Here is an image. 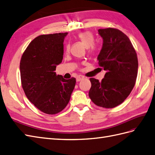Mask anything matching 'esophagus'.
Listing matches in <instances>:
<instances>
[{
    "label": "esophagus",
    "instance_id": "34e87169",
    "mask_svg": "<svg viewBox=\"0 0 155 155\" xmlns=\"http://www.w3.org/2000/svg\"><path fill=\"white\" fill-rule=\"evenodd\" d=\"M85 77L83 76V75H81V74H80V75H78V76L77 77V82H79V81H82V79H84Z\"/></svg>",
    "mask_w": 155,
    "mask_h": 155
}]
</instances>
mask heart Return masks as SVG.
<instances>
[{
    "label": "heart",
    "instance_id": "obj_1",
    "mask_svg": "<svg viewBox=\"0 0 155 155\" xmlns=\"http://www.w3.org/2000/svg\"><path fill=\"white\" fill-rule=\"evenodd\" d=\"M78 38L84 44L86 47L88 48L89 51L92 54H96L98 51V47L94 45L95 38L94 35L90 31H83L77 35ZM70 49V45L68 44L66 46L67 51H69Z\"/></svg>",
    "mask_w": 155,
    "mask_h": 155
}]
</instances>
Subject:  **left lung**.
I'll return each instance as SVG.
<instances>
[{"label":"left lung","mask_w":155,"mask_h":155,"mask_svg":"<svg viewBox=\"0 0 155 155\" xmlns=\"http://www.w3.org/2000/svg\"><path fill=\"white\" fill-rule=\"evenodd\" d=\"M103 46L98 55V64L106 71L100 82L90 78L89 97L94 104L113 108L127 98L136 84L138 60L136 51L129 38L114 28L100 29Z\"/></svg>","instance_id":"left-lung-1"}]
</instances>
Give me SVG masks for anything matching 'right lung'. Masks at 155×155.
<instances>
[{"mask_svg": "<svg viewBox=\"0 0 155 155\" xmlns=\"http://www.w3.org/2000/svg\"><path fill=\"white\" fill-rule=\"evenodd\" d=\"M67 35H39L29 43L21 58V82L25 96L46 114H55L64 109L76 84L75 78L66 80L55 72L62 61Z\"/></svg>", "mask_w": 155, "mask_h": 155, "instance_id": "add662e5", "label": "right lung"}]
</instances>
